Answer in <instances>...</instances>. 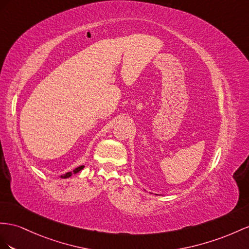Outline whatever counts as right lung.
Returning <instances> with one entry per match:
<instances>
[{
    "label": "right lung",
    "mask_w": 249,
    "mask_h": 249,
    "mask_svg": "<svg viewBox=\"0 0 249 249\" xmlns=\"http://www.w3.org/2000/svg\"><path fill=\"white\" fill-rule=\"evenodd\" d=\"M83 168H84V165H81V166H79V167H76L75 169H73L72 171H69V173H67V174H65V175H63V176H61V178L62 179H66V178H69V177H71L73 174H76V173H79V171H81Z\"/></svg>",
    "instance_id": "1"
}]
</instances>
